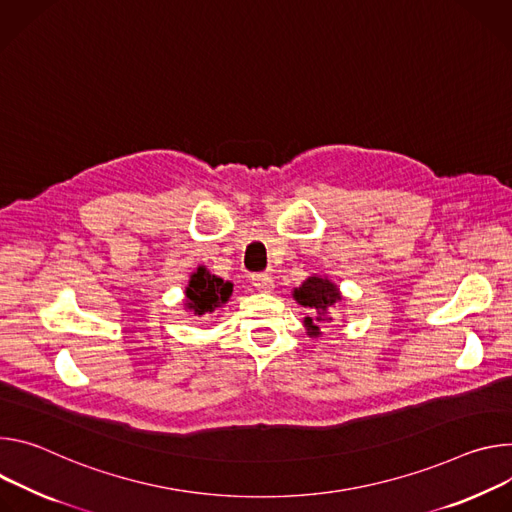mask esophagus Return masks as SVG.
<instances>
[{"mask_svg":"<svg viewBox=\"0 0 512 512\" xmlns=\"http://www.w3.org/2000/svg\"><path fill=\"white\" fill-rule=\"evenodd\" d=\"M252 285L258 293H272L274 280L270 274H256V276H252Z\"/></svg>","mask_w":512,"mask_h":512,"instance_id":"obj_1","label":"esophagus"}]
</instances>
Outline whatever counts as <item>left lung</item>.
Returning a JSON list of instances; mask_svg holds the SVG:
<instances>
[{
	"mask_svg": "<svg viewBox=\"0 0 512 512\" xmlns=\"http://www.w3.org/2000/svg\"><path fill=\"white\" fill-rule=\"evenodd\" d=\"M293 299L301 307L311 311L303 319V325H305V333L309 337L317 339V337H321V327L325 323L333 321L329 311L342 305L344 295H342V291H339L335 282H331L327 276L313 274L303 280L301 287L293 289Z\"/></svg>",
	"mask_w": 512,
	"mask_h": 512,
	"instance_id": "8db88e82",
	"label": "left lung"
}]
</instances>
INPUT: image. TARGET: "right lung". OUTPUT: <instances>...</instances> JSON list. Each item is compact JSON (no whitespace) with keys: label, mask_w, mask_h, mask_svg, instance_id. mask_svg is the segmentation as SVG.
<instances>
[{"label":"right lung","mask_w":512,"mask_h":512,"mask_svg":"<svg viewBox=\"0 0 512 512\" xmlns=\"http://www.w3.org/2000/svg\"><path fill=\"white\" fill-rule=\"evenodd\" d=\"M234 285L230 280H223L207 270V266H197L189 276V285L185 289V311L197 317H219L215 315L219 307L230 301Z\"/></svg>","instance_id":"1"}]
</instances>
